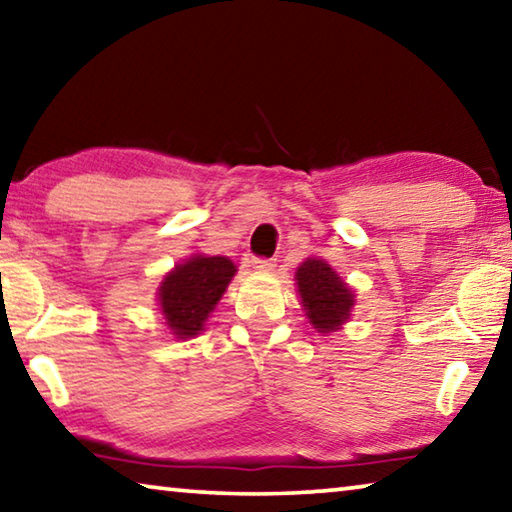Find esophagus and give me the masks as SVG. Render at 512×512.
<instances>
[{
	"instance_id": "esophagus-1",
	"label": "esophagus",
	"mask_w": 512,
	"mask_h": 512,
	"mask_svg": "<svg viewBox=\"0 0 512 512\" xmlns=\"http://www.w3.org/2000/svg\"><path fill=\"white\" fill-rule=\"evenodd\" d=\"M250 266H253L257 273H268V271H273V268H275V262H273V259L255 257V259H253V262H250Z\"/></svg>"
}]
</instances>
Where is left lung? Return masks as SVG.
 I'll return each instance as SVG.
<instances>
[{
	"label": "left lung",
	"instance_id": "1",
	"mask_svg": "<svg viewBox=\"0 0 512 512\" xmlns=\"http://www.w3.org/2000/svg\"><path fill=\"white\" fill-rule=\"evenodd\" d=\"M298 293L309 323L316 332L329 334L341 329L354 307V293L325 259L307 257L296 271Z\"/></svg>",
	"mask_w": 512,
	"mask_h": 512
}]
</instances>
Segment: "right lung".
Listing matches in <instances>:
<instances>
[{
    "label": "right lung",
    "instance_id": "obj_1",
    "mask_svg": "<svg viewBox=\"0 0 512 512\" xmlns=\"http://www.w3.org/2000/svg\"><path fill=\"white\" fill-rule=\"evenodd\" d=\"M237 273L228 257L194 255L164 275L158 302L167 327L176 339H192L203 332L207 316Z\"/></svg>",
    "mask_w": 512,
    "mask_h": 512
}]
</instances>
